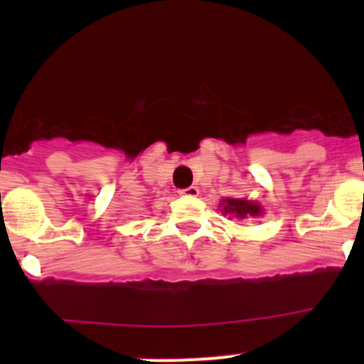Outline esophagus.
Segmentation results:
<instances>
[{
    "instance_id": "1",
    "label": "esophagus",
    "mask_w": 364,
    "mask_h": 364,
    "mask_svg": "<svg viewBox=\"0 0 364 364\" xmlns=\"http://www.w3.org/2000/svg\"><path fill=\"white\" fill-rule=\"evenodd\" d=\"M178 195H180V197H197V195H198V188H195V186H191V188L180 189Z\"/></svg>"
}]
</instances>
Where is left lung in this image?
<instances>
[{"label": "left lung", "instance_id": "left-lung-1", "mask_svg": "<svg viewBox=\"0 0 364 364\" xmlns=\"http://www.w3.org/2000/svg\"><path fill=\"white\" fill-rule=\"evenodd\" d=\"M222 205H224V211H226V213H231L239 218L257 217V215H260L259 204H255V202H250V200L226 198V200H222Z\"/></svg>", "mask_w": 364, "mask_h": 364}]
</instances>
